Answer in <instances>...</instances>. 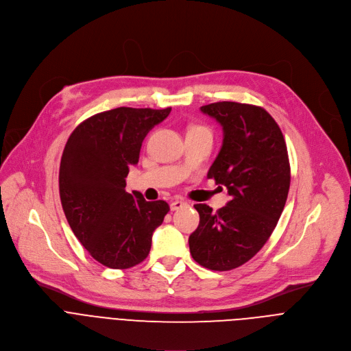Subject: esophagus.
Returning a JSON list of instances; mask_svg holds the SVG:
<instances>
[{"label":"esophagus","mask_w":351,"mask_h":351,"mask_svg":"<svg viewBox=\"0 0 351 351\" xmlns=\"http://www.w3.org/2000/svg\"><path fill=\"white\" fill-rule=\"evenodd\" d=\"M184 206H187V203L182 202V199H175V202L171 203V210H172V211H178V210L183 208Z\"/></svg>","instance_id":"34e87169"}]
</instances>
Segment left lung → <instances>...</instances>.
Segmentation results:
<instances>
[{
  "label": "left lung",
  "instance_id": "1",
  "mask_svg": "<svg viewBox=\"0 0 351 351\" xmlns=\"http://www.w3.org/2000/svg\"><path fill=\"white\" fill-rule=\"evenodd\" d=\"M221 123L223 141L208 178L228 189L217 213L195 204L198 228L189 237L195 263L230 271L252 260L272 234L290 187L287 147L280 128L261 107L221 101L199 108Z\"/></svg>",
  "mask_w": 351,
  "mask_h": 351
}]
</instances>
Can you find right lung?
Masks as SVG:
<instances>
[{
  "label": "right lung",
  "mask_w": 351,
  "mask_h": 351,
  "mask_svg": "<svg viewBox=\"0 0 351 351\" xmlns=\"http://www.w3.org/2000/svg\"><path fill=\"white\" fill-rule=\"evenodd\" d=\"M171 108L119 107L83 121L69 136L60 167V195L68 223L88 254L108 268L144 261L154 230L169 211L125 190L144 137Z\"/></svg>",
  "instance_id": "add662e5"
}]
</instances>
